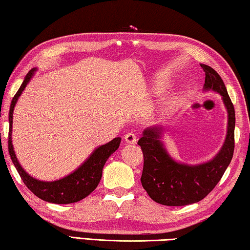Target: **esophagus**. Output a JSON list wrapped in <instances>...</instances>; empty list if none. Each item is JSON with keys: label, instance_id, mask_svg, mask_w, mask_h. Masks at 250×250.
I'll list each match as a JSON object with an SVG mask.
<instances>
[{"label": "esophagus", "instance_id": "1", "mask_svg": "<svg viewBox=\"0 0 250 250\" xmlns=\"http://www.w3.org/2000/svg\"><path fill=\"white\" fill-rule=\"evenodd\" d=\"M125 142L127 143V144H136V142H137V136H136V134L135 133H127L125 135Z\"/></svg>", "mask_w": 250, "mask_h": 250}]
</instances>
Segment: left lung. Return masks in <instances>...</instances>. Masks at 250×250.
I'll return each mask as SVG.
<instances>
[{"label": "left lung", "mask_w": 250, "mask_h": 250, "mask_svg": "<svg viewBox=\"0 0 250 250\" xmlns=\"http://www.w3.org/2000/svg\"><path fill=\"white\" fill-rule=\"evenodd\" d=\"M201 67L205 72L204 90L220 93L229 113L226 139L220 152L212 160L198 166L179 164L164 147L161 126L145 129L138 141L144 155L143 188L155 202L168 207H182L203 200L221 180L234 155V105L220 74L209 65Z\"/></svg>", "instance_id": "8db88e82"}]
</instances>
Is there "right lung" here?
<instances>
[{
  "label": "right lung",
  "mask_w": 250,
  "mask_h": 250,
  "mask_svg": "<svg viewBox=\"0 0 250 250\" xmlns=\"http://www.w3.org/2000/svg\"><path fill=\"white\" fill-rule=\"evenodd\" d=\"M36 68L30 70L26 74L23 83H21L19 91L16 92L14 98L12 100L10 113H8V122H10V130H8V154L11 156V159L14 164L17 172L21 178V180L25 183V186L33 192V193L38 196L46 202L56 203V204H69L78 202L82 199L86 198L87 195L92 193L98 187L99 182L102 178V170L105 163L108 159L113 152L120 147L121 138H114L105 145H102L96 148L92 152L91 156L79 167L76 171L68 174L67 177L59 180L45 182L37 180L33 177H30L28 173H26L25 170L21 168L19 160L15 156L14 148L12 144V124H13V112H14L15 104L17 100L21 94V92L27 85L30 79L34 76Z\"/></svg>",
  "instance_id": "obj_1"
}]
</instances>
